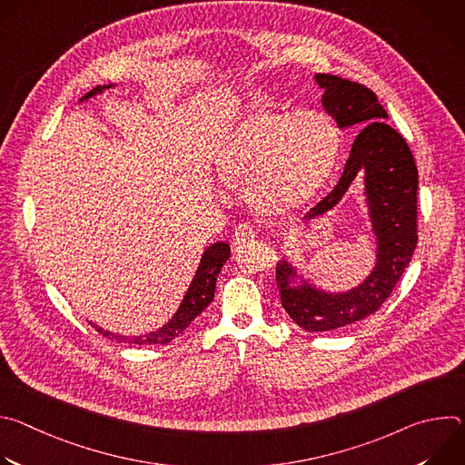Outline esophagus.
Listing matches in <instances>:
<instances>
[{
	"instance_id": "34e87169",
	"label": "esophagus",
	"mask_w": 465,
	"mask_h": 465,
	"mask_svg": "<svg viewBox=\"0 0 465 465\" xmlns=\"http://www.w3.org/2000/svg\"><path fill=\"white\" fill-rule=\"evenodd\" d=\"M255 237H257V230L250 223H241L235 230L233 241H235L237 246H244V244L252 242Z\"/></svg>"
}]
</instances>
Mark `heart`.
<instances>
[{"label": "heart", "mask_w": 465, "mask_h": 465, "mask_svg": "<svg viewBox=\"0 0 465 465\" xmlns=\"http://www.w3.org/2000/svg\"><path fill=\"white\" fill-rule=\"evenodd\" d=\"M337 151V130L325 115L255 108L230 130L215 163L224 183H250L259 212L283 215L320 191Z\"/></svg>", "instance_id": "b5f03b06"}]
</instances>
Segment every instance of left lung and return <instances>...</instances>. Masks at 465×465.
<instances>
[{
    "label": "left lung",
    "mask_w": 465,
    "mask_h": 465,
    "mask_svg": "<svg viewBox=\"0 0 465 465\" xmlns=\"http://www.w3.org/2000/svg\"><path fill=\"white\" fill-rule=\"evenodd\" d=\"M314 79L323 88V108L341 128H365L353 142L339 183L307 217L339 204L355 176L364 171L370 219L379 241L375 271L346 294H325L309 285L292 289L289 282L296 274L294 269L287 261L278 262L276 283L283 309L302 329L320 333L373 314L409 267L418 244V167L409 143L384 121L388 114L368 86L325 74Z\"/></svg>",
    "instance_id": "8db88e82"
}]
</instances>
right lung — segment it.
<instances>
[{
  "label": "right lung",
  "mask_w": 465,
  "mask_h": 465,
  "mask_svg": "<svg viewBox=\"0 0 465 465\" xmlns=\"http://www.w3.org/2000/svg\"><path fill=\"white\" fill-rule=\"evenodd\" d=\"M97 92H101V86L88 92L84 95V99L92 97ZM228 257H230V246L226 242H215L204 252V255L201 259V267H198V271H196V274H194V278L189 285V291L183 296V302H182L180 309L162 329L154 331V333L128 339V337L112 335L110 331H104L97 325H94V327L97 329L99 335H103L106 339H115V341H121V342H128V344H167V342L174 341L182 333V331L187 329V325L212 303V300L215 296L217 276L223 269V264L228 261Z\"/></svg>",
  "instance_id": "obj_1"
}]
</instances>
